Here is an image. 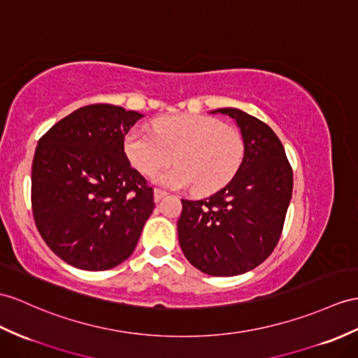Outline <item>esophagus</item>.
<instances>
[{"instance_id": "34e87169", "label": "esophagus", "mask_w": 358, "mask_h": 358, "mask_svg": "<svg viewBox=\"0 0 358 358\" xmlns=\"http://www.w3.org/2000/svg\"><path fill=\"white\" fill-rule=\"evenodd\" d=\"M165 196H167V191L164 189H159V188H155L153 191V197H155V202H159L161 199H164Z\"/></svg>"}]
</instances>
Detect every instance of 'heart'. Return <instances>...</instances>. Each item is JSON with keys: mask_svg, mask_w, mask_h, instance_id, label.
I'll return each mask as SVG.
<instances>
[{"mask_svg": "<svg viewBox=\"0 0 358 358\" xmlns=\"http://www.w3.org/2000/svg\"><path fill=\"white\" fill-rule=\"evenodd\" d=\"M155 134L134 127L124 138V152L134 167L152 174L156 184L174 189L193 188L199 194L219 191L237 174L245 158L240 130L206 115H173L156 120Z\"/></svg>", "mask_w": 358, "mask_h": 358, "instance_id": "b5f03b06", "label": "heart"}]
</instances>
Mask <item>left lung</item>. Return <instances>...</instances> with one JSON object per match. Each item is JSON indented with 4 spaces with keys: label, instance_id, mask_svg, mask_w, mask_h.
Returning a JSON list of instances; mask_svg holds the SVG:
<instances>
[{
    "label": "left lung",
    "instance_id": "8db88e82",
    "mask_svg": "<svg viewBox=\"0 0 358 358\" xmlns=\"http://www.w3.org/2000/svg\"><path fill=\"white\" fill-rule=\"evenodd\" d=\"M245 141L237 174L203 200L182 199L179 245L187 259L211 276L255 268L281 237L293 189V171L280 138L263 121L237 108H222Z\"/></svg>",
    "mask_w": 358,
    "mask_h": 358
}]
</instances>
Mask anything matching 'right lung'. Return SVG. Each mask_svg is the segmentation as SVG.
I'll use <instances>...</instances> for the list:
<instances>
[{"label":"right lung","instance_id":"1","mask_svg":"<svg viewBox=\"0 0 358 358\" xmlns=\"http://www.w3.org/2000/svg\"><path fill=\"white\" fill-rule=\"evenodd\" d=\"M144 115L90 104L43 135L31 167V206L47 246L82 270L126 261L153 213V189L132 169L124 136Z\"/></svg>","mask_w":358,"mask_h":358}]
</instances>
